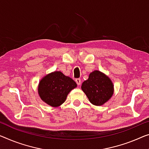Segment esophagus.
<instances>
[{"mask_svg":"<svg viewBox=\"0 0 149 149\" xmlns=\"http://www.w3.org/2000/svg\"><path fill=\"white\" fill-rule=\"evenodd\" d=\"M75 82H76L77 83V84L78 86H79L81 84V79H80V78H76L75 79Z\"/></svg>","mask_w":149,"mask_h":149,"instance_id":"obj_1","label":"esophagus"}]
</instances>
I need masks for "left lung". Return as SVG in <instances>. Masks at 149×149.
<instances>
[{"label":"left lung","mask_w":149,"mask_h":149,"mask_svg":"<svg viewBox=\"0 0 149 149\" xmlns=\"http://www.w3.org/2000/svg\"><path fill=\"white\" fill-rule=\"evenodd\" d=\"M81 90L89 100L96 106L106 102L114 93V86L109 77L99 71H94L82 83Z\"/></svg>","instance_id":"obj_1"}]
</instances>
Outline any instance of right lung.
<instances>
[{"mask_svg": "<svg viewBox=\"0 0 149 149\" xmlns=\"http://www.w3.org/2000/svg\"><path fill=\"white\" fill-rule=\"evenodd\" d=\"M77 87L75 82L61 72H54L39 82L38 92L41 100L53 107L61 105L71 90Z\"/></svg>", "mask_w": 149, "mask_h": 149, "instance_id": "add662e5", "label": "right lung"}]
</instances>
